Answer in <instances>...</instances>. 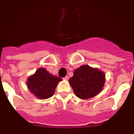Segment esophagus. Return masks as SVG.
I'll use <instances>...</instances> for the list:
<instances>
[{"instance_id": "1", "label": "esophagus", "mask_w": 134, "mask_h": 134, "mask_svg": "<svg viewBox=\"0 0 134 134\" xmlns=\"http://www.w3.org/2000/svg\"><path fill=\"white\" fill-rule=\"evenodd\" d=\"M63 79H64V80H68V76H66V77H64Z\"/></svg>"}]
</instances>
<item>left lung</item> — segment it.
<instances>
[{
    "mask_svg": "<svg viewBox=\"0 0 134 134\" xmlns=\"http://www.w3.org/2000/svg\"><path fill=\"white\" fill-rule=\"evenodd\" d=\"M105 82V75L97 68L83 65L74 71L69 79L75 96L80 99H88L102 91Z\"/></svg>",
    "mask_w": 134,
    "mask_h": 134,
    "instance_id": "left-lung-1",
    "label": "left lung"
}]
</instances>
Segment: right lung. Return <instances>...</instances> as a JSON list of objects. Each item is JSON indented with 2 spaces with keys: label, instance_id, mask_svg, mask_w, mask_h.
<instances>
[{
  "label": "right lung",
  "instance_id": "right-lung-1",
  "mask_svg": "<svg viewBox=\"0 0 134 134\" xmlns=\"http://www.w3.org/2000/svg\"><path fill=\"white\" fill-rule=\"evenodd\" d=\"M62 78L52 75L45 68H40L27 79V86L32 93L41 99L53 96L55 88Z\"/></svg>",
  "mask_w": 134,
  "mask_h": 134
}]
</instances>
